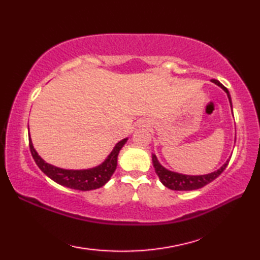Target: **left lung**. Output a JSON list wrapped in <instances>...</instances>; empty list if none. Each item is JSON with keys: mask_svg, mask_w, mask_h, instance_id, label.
I'll use <instances>...</instances> for the list:
<instances>
[{"mask_svg": "<svg viewBox=\"0 0 260 260\" xmlns=\"http://www.w3.org/2000/svg\"><path fill=\"white\" fill-rule=\"evenodd\" d=\"M213 84L219 86L221 89L227 93L231 110H233V103H231V96L229 93V90L225 88L222 84H220V81L212 79L211 80ZM230 161L228 158L223 165H221L217 171H213L211 173L208 174H202V175H187V174H182L179 172H174V171L168 170L164 168L163 165L158 162L155 154H152V162L154 165V169H155V172L158 176L159 181L162 182L164 186L169 187L171 190L174 191H192V190H198L200 187H203L204 185L209 184L210 182H212L214 179H217L218 176L221 174L224 169L227 168V165Z\"/></svg>", "mask_w": 260, "mask_h": 260, "instance_id": "obj_1", "label": "left lung"}]
</instances>
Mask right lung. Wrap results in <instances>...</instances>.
I'll use <instances>...</instances> for the list:
<instances>
[{"mask_svg": "<svg viewBox=\"0 0 260 260\" xmlns=\"http://www.w3.org/2000/svg\"><path fill=\"white\" fill-rule=\"evenodd\" d=\"M127 140H128V137L119 141L114 146L113 151L110 152L109 155L104 159V162L97 165V167L82 170H69L58 168L56 165L47 163L36 151L29 134L30 151L39 169L48 178H50L52 181L56 182V183L69 187V189L79 191L95 190L107 183L110 178H112L116 168H117V158L119 151L126 144Z\"/></svg>", "mask_w": 260, "mask_h": 260, "instance_id": "add662e5", "label": "right lung"}]
</instances>
